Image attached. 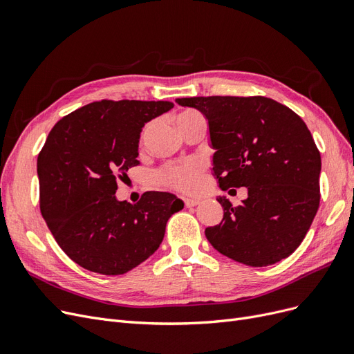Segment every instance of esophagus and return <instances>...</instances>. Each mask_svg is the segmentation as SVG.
<instances>
[{
    "label": "esophagus",
    "mask_w": 354,
    "mask_h": 354,
    "mask_svg": "<svg viewBox=\"0 0 354 354\" xmlns=\"http://www.w3.org/2000/svg\"><path fill=\"white\" fill-rule=\"evenodd\" d=\"M199 202H201L199 199H185V205H186L187 208H192V207H196Z\"/></svg>",
    "instance_id": "obj_1"
}]
</instances>
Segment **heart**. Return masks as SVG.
<instances>
[{
    "instance_id": "1",
    "label": "heart",
    "mask_w": 354,
    "mask_h": 354,
    "mask_svg": "<svg viewBox=\"0 0 354 354\" xmlns=\"http://www.w3.org/2000/svg\"><path fill=\"white\" fill-rule=\"evenodd\" d=\"M201 116L196 112H185L178 115V118H196ZM177 118V120H178ZM153 125L146 127L145 136L151 133ZM202 176H203V167L196 160H187V162H181L177 165H169L164 169L162 180L171 187H174L183 194H196L202 186Z\"/></svg>"
}]
</instances>
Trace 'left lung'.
I'll return each mask as SVG.
<instances>
[{"mask_svg": "<svg viewBox=\"0 0 354 354\" xmlns=\"http://www.w3.org/2000/svg\"><path fill=\"white\" fill-rule=\"evenodd\" d=\"M208 122L212 173L221 190L246 187L233 207L217 196L223 220L205 229L220 254L252 267L270 266L303 242L319 208L320 153L307 125L276 100L255 97L177 99Z\"/></svg>", "mask_w": 354, "mask_h": 354, "instance_id": "obj_1", "label": "left lung"}]
</instances>
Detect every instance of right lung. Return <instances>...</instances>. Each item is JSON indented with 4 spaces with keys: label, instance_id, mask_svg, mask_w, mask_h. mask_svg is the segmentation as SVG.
<instances>
[{
    "label": "right lung",
    "instance_id": "add662e5",
    "mask_svg": "<svg viewBox=\"0 0 354 354\" xmlns=\"http://www.w3.org/2000/svg\"><path fill=\"white\" fill-rule=\"evenodd\" d=\"M173 106L93 102L50 131L37 160L41 212L60 248L84 269L130 272L159 248L168 218L183 209L168 192H146L137 203L115 196L118 177L138 164L145 124Z\"/></svg>",
    "mask_w": 354,
    "mask_h": 354
}]
</instances>
